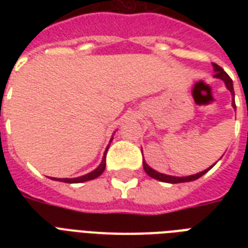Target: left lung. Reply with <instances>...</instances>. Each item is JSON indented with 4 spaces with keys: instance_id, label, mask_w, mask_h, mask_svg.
I'll return each instance as SVG.
<instances>
[{
    "instance_id": "obj_1",
    "label": "left lung",
    "mask_w": 248,
    "mask_h": 248,
    "mask_svg": "<svg viewBox=\"0 0 248 248\" xmlns=\"http://www.w3.org/2000/svg\"><path fill=\"white\" fill-rule=\"evenodd\" d=\"M214 71H215V77L223 79L224 82H225V85H227L228 90H229V91L233 93V96H234V90H233V81H232L231 77L227 75V72L224 71L223 68L220 67V65H217L216 63H214ZM233 107L235 108L234 101H233ZM143 166H144V170H145V172H147L151 177H153V179H157V180L165 181V183H171V184H176V183H186V181L196 180V179L201 177L202 175H204V173L207 172L208 170L212 167V166H211V167H210L208 170H204V171H202V172H200V173H196V175H190V176H185V177H176V176H170V175H165V173L157 172V171H155V170H152L151 167L147 165V163L144 162V161H143Z\"/></svg>"
}]
</instances>
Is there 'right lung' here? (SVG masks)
Instances as JSON below:
<instances>
[{"mask_svg": "<svg viewBox=\"0 0 248 248\" xmlns=\"http://www.w3.org/2000/svg\"><path fill=\"white\" fill-rule=\"evenodd\" d=\"M108 148H107V151H105L104 158H103V161H101L100 166H99L96 170H93V172L87 173V175H83V176L75 177V179H52V180H59V181H63V183H71V184H73V183H83V181L93 180V179H95V177L100 176L101 173H103V171L105 170V155H107Z\"/></svg>", "mask_w": 248, "mask_h": 248, "instance_id": "add662e5", "label": "right lung"}]
</instances>
